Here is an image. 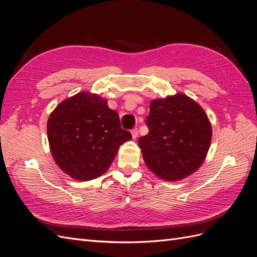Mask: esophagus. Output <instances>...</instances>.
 Listing matches in <instances>:
<instances>
[{
  "label": "esophagus",
  "instance_id": "esophagus-1",
  "mask_svg": "<svg viewBox=\"0 0 257 257\" xmlns=\"http://www.w3.org/2000/svg\"><path fill=\"white\" fill-rule=\"evenodd\" d=\"M131 134H132V137H133V139H136L137 136H138V131H137V128L132 130V131H131Z\"/></svg>",
  "mask_w": 257,
  "mask_h": 257
}]
</instances>
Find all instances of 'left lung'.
Masks as SVG:
<instances>
[{"label":"left lung","instance_id":"left-lung-1","mask_svg":"<svg viewBox=\"0 0 257 257\" xmlns=\"http://www.w3.org/2000/svg\"><path fill=\"white\" fill-rule=\"evenodd\" d=\"M149 133L138 139L144 161L163 180L178 181L203 164L212 137L208 115L183 93L151 100Z\"/></svg>","mask_w":257,"mask_h":257}]
</instances>
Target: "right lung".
Instances as JSON below:
<instances>
[{
  "label": "right lung",
  "mask_w": 257,
  "mask_h": 257,
  "mask_svg": "<svg viewBox=\"0 0 257 257\" xmlns=\"http://www.w3.org/2000/svg\"><path fill=\"white\" fill-rule=\"evenodd\" d=\"M47 135L54 162L79 181L106 173L119 147L132 139L107 100L87 91L62 100L56 107L47 122Z\"/></svg>",
  "instance_id": "1"
}]
</instances>
